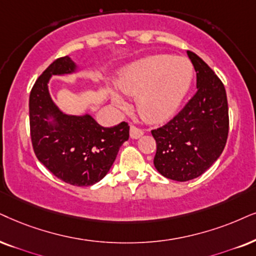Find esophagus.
Masks as SVG:
<instances>
[{
	"mask_svg": "<svg viewBox=\"0 0 256 256\" xmlns=\"http://www.w3.org/2000/svg\"><path fill=\"white\" fill-rule=\"evenodd\" d=\"M143 134H144V132L142 131L140 128H136V126H134V125L130 126V136H131L132 139H138V138H140Z\"/></svg>",
	"mask_w": 256,
	"mask_h": 256,
	"instance_id": "34e87169",
	"label": "esophagus"
}]
</instances>
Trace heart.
I'll return each instance as SVG.
<instances>
[{
	"label": "heart",
	"instance_id": "b5f03b06",
	"mask_svg": "<svg viewBox=\"0 0 256 256\" xmlns=\"http://www.w3.org/2000/svg\"><path fill=\"white\" fill-rule=\"evenodd\" d=\"M194 66L186 58L157 54L131 64L122 70L117 86L126 96H137V110L145 120L162 122L172 117L189 92ZM112 102L125 108L118 93H111Z\"/></svg>",
	"mask_w": 256,
	"mask_h": 256
}]
</instances>
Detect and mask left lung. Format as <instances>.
<instances>
[{"instance_id":"obj_1","label":"left lung","mask_w":256,"mask_h":256,"mask_svg":"<svg viewBox=\"0 0 256 256\" xmlns=\"http://www.w3.org/2000/svg\"><path fill=\"white\" fill-rule=\"evenodd\" d=\"M186 54L196 70L197 92L178 114L151 131L157 144L154 168L178 182L196 178L218 160L229 131L224 86L198 56Z\"/></svg>"}]
</instances>
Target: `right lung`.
I'll list each match as a JSON object with an SVG mask.
<instances>
[{
	"instance_id": "right-lung-1",
	"label": "right lung",
	"mask_w": 256,
	"mask_h": 256,
	"mask_svg": "<svg viewBox=\"0 0 256 256\" xmlns=\"http://www.w3.org/2000/svg\"><path fill=\"white\" fill-rule=\"evenodd\" d=\"M76 70L70 56L52 62L38 78L29 96L32 144L38 160L54 176L76 186L99 182L111 169L130 126H100L90 114L70 116L54 104L48 90L52 76Z\"/></svg>"
}]
</instances>
